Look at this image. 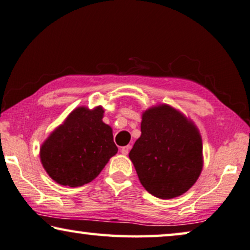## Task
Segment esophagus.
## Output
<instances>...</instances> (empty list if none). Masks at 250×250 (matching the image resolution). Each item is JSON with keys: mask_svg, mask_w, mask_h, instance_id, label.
<instances>
[{"mask_svg": "<svg viewBox=\"0 0 250 250\" xmlns=\"http://www.w3.org/2000/svg\"><path fill=\"white\" fill-rule=\"evenodd\" d=\"M129 150H131V146H123L122 149H121V152L123 154H128V152H129Z\"/></svg>", "mask_w": 250, "mask_h": 250, "instance_id": "esophagus-1", "label": "esophagus"}]
</instances>
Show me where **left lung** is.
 <instances>
[{"mask_svg":"<svg viewBox=\"0 0 250 250\" xmlns=\"http://www.w3.org/2000/svg\"><path fill=\"white\" fill-rule=\"evenodd\" d=\"M140 139L129 152L143 187L159 198H173L194 185L203 166V146L193 123L168 104L146 110Z\"/></svg>","mask_w":250,"mask_h":250,"instance_id":"1","label":"left lung"}]
</instances>
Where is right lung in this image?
I'll return each mask as SVG.
<instances>
[{
	"label": "right lung",
	"instance_id": "obj_1",
	"mask_svg": "<svg viewBox=\"0 0 250 250\" xmlns=\"http://www.w3.org/2000/svg\"><path fill=\"white\" fill-rule=\"evenodd\" d=\"M103 114L101 107L77 108L42 146V167L57 184L78 187L90 183L117 153Z\"/></svg>",
	"mask_w": 250,
	"mask_h": 250
}]
</instances>
